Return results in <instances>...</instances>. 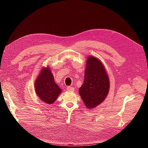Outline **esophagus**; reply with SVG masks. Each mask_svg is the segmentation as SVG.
<instances>
[{"label": "esophagus", "instance_id": "obj_1", "mask_svg": "<svg viewBox=\"0 0 148 148\" xmlns=\"http://www.w3.org/2000/svg\"><path fill=\"white\" fill-rule=\"evenodd\" d=\"M66 89H67V91H73L75 89H74V88L71 87V86H67Z\"/></svg>", "mask_w": 148, "mask_h": 148}]
</instances>
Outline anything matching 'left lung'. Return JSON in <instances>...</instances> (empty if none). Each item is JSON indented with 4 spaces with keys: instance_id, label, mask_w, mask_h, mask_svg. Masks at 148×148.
Wrapping results in <instances>:
<instances>
[{
    "instance_id": "obj_1",
    "label": "left lung",
    "mask_w": 148,
    "mask_h": 148,
    "mask_svg": "<svg viewBox=\"0 0 148 148\" xmlns=\"http://www.w3.org/2000/svg\"><path fill=\"white\" fill-rule=\"evenodd\" d=\"M109 90V79L104 66L96 58H88L84 82L79 94L88 108H94L104 100Z\"/></svg>"
}]
</instances>
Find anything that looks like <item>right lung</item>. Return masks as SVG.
Segmentation results:
<instances>
[{
  "label": "right lung",
  "mask_w": 148,
  "mask_h": 148,
  "mask_svg": "<svg viewBox=\"0 0 148 148\" xmlns=\"http://www.w3.org/2000/svg\"><path fill=\"white\" fill-rule=\"evenodd\" d=\"M35 90L40 99L49 104H52L62 92L49 68L42 69L35 82Z\"/></svg>",
  "instance_id": "right-lung-1"
}]
</instances>
